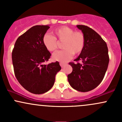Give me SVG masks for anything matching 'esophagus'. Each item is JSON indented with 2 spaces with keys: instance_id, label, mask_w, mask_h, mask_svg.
<instances>
[{
  "instance_id": "1",
  "label": "esophagus",
  "mask_w": 122,
  "mask_h": 122,
  "mask_svg": "<svg viewBox=\"0 0 122 122\" xmlns=\"http://www.w3.org/2000/svg\"><path fill=\"white\" fill-rule=\"evenodd\" d=\"M60 66H61V67L63 68L64 66H65V65H66V64H65V63H62V62H60Z\"/></svg>"
}]
</instances>
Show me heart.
<instances>
[{
  "label": "heart",
  "mask_w": 122,
  "mask_h": 122,
  "mask_svg": "<svg viewBox=\"0 0 122 122\" xmlns=\"http://www.w3.org/2000/svg\"><path fill=\"white\" fill-rule=\"evenodd\" d=\"M55 37L46 33L42 39L44 46L50 52L57 50L58 43L63 42L62 48L64 50L56 52L53 55L54 61L65 63L73 57V54H80L85 49L86 38L83 33L75 31L68 26H61L53 30Z\"/></svg>",
  "instance_id": "1"
}]
</instances>
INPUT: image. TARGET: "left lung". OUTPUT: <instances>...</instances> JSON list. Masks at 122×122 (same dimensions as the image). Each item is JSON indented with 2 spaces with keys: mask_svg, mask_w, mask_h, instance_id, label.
Listing matches in <instances>:
<instances>
[{
  "mask_svg": "<svg viewBox=\"0 0 122 122\" xmlns=\"http://www.w3.org/2000/svg\"><path fill=\"white\" fill-rule=\"evenodd\" d=\"M76 26L85 35L86 44L83 51L74 60L77 63H69L72 72L68 75V80L72 88L87 92L97 87L104 79L109 61L108 47L93 29L83 25Z\"/></svg>",
  "mask_w": 122,
  "mask_h": 122,
  "instance_id": "left-lung-1",
  "label": "left lung"
}]
</instances>
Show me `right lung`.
<instances>
[{
  "instance_id": "add662e5",
  "label": "right lung",
  "mask_w": 122,
  "mask_h": 122,
  "mask_svg": "<svg viewBox=\"0 0 122 122\" xmlns=\"http://www.w3.org/2000/svg\"><path fill=\"white\" fill-rule=\"evenodd\" d=\"M50 26L35 25L18 37L12 51L14 74L20 85L30 93L41 94L54 85L61 67L58 61L43 63L51 54L44 46L42 39Z\"/></svg>"
}]
</instances>
